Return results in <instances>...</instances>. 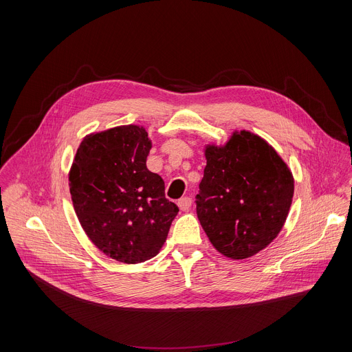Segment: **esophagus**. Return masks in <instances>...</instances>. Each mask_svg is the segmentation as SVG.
<instances>
[{
	"mask_svg": "<svg viewBox=\"0 0 352 352\" xmlns=\"http://www.w3.org/2000/svg\"><path fill=\"white\" fill-rule=\"evenodd\" d=\"M190 205H192V199L189 197V196H185V197H181L179 200H178V206H179V209L181 210H188L189 208H190Z\"/></svg>",
	"mask_w": 352,
	"mask_h": 352,
	"instance_id": "esophagus-1",
	"label": "esophagus"
}]
</instances>
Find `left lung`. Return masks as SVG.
Here are the masks:
<instances>
[{"instance_id":"1","label":"left lung","mask_w":352,"mask_h":352,"mask_svg":"<svg viewBox=\"0 0 352 352\" xmlns=\"http://www.w3.org/2000/svg\"><path fill=\"white\" fill-rule=\"evenodd\" d=\"M206 167L196 195V213L213 246L245 259L281 231L294 195V178L261 136L235 132L226 146L206 147Z\"/></svg>"}]
</instances>
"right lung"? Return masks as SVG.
I'll return each instance as SVG.
<instances>
[{
    "instance_id": "obj_1",
    "label": "right lung",
    "mask_w": 352,
    "mask_h": 352,
    "mask_svg": "<svg viewBox=\"0 0 352 352\" xmlns=\"http://www.w3.org/2000/svg\"><path fill=\"white\" fill-rule=\"evenodd\" d=\"M152 143L138 125L86 136L76 152L69 190L90 241L111 259L140 263L155 258L179 212L164 181L148 171Z\"/></svg>"
}]
</instances>
